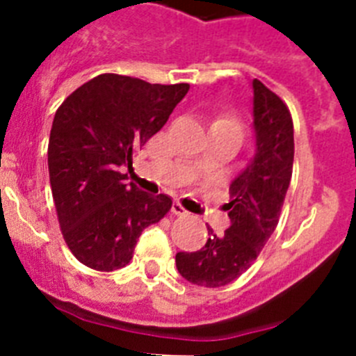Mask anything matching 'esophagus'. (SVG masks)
I'll return each instance as SVG.
<instances>
[{
	"label": "esophagus",
	"instance_id": "esophagus-1",
	"mask_svg": "<svg viewBox=\"0 0 356 356\" xmlns=\"http://www.w3.org/2000/svg\"><path fill=\"white\" fill-rule=\"evenodd\" d=\"M172 213H175V216H180V217L188 216L187 210H185L184 207H181V203H178V201H176L175 205H172Z\"/></svg>",
	"mask_w": 356,
	"mask_h": 356
}]
</instances>
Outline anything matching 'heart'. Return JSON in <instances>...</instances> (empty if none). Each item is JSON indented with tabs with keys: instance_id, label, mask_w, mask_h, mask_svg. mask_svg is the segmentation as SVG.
Masks as SVG:
<instances>
[{
	"instance_id": "1",
	"label": "heart",
	"mask_w": 356,
	"mask_h": 356,
	"mask_svg": "<svg viewBox=\"0 0 356 356\" xmlns=\"http://www.w3.org/2000/svg\"><path fill=\"white\" fill-rule=\"evenodd\" d=\"M216 122H234V124H238L234 118H221V119H217Z\"/></svg>"
}]
</instances>
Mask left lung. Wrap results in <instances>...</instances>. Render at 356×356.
<instances>
[{
	"mask_svg": "<svg viewBox=\"0 0 356 356\" xmlns=\"http://www.w3.org/2000/svg\"><path fill=\"white\" fill-rule=\"evenodd\" d=\"M257 153L229 185L225 209L232 225L205 248L176 253L178 273L201 287H222L246 273L275 232L294 163V124L289 106L260 80H253Z\"/></svg>",
	"mask_w": 356,
	"mask_h": 356,
	"instance_id": "obj_1",
	"label": "left lung"
}]
</instances>
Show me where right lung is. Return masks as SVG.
I'll return each mask as SVG.
<instances>
[{"mask_svg":"<svg viewBox=\"0 0 356 356\" xmlns=\"http://www.w3.org/2000/svg\"><path fill=\"white\" fill-rule=\"evenodd\" d=\"M188 83H147L105 72L64 99L48 144L49 184L71 253L96 271H115L134 257L143 229L171 210L165 194L128 184L122 169L160 131Z\"/></svg>","mask_w":356,"mask_h":356,"instance_id":"1","label":"right lung"}]
</instances>
